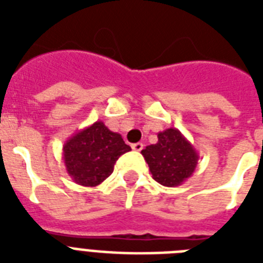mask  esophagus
I'll return each mask as SVG.
<instances>
[{
    "label": "esophagus",
    "mask_w": 263,
    "mask_h": 263,
    "mask_svg": "<svg viewBox=\"0 0 263 263\" xmlns=\"http://www.w3.org/2000/svg\"><path fill=\"white\" fill-rule=\"evenodd\" d=\"M132 150H135V152H140L142 148H143V143H140V142H138V143H134L131 146Z\"/></svg>",
    "instance_id": "obj_1"
}]
</instances>
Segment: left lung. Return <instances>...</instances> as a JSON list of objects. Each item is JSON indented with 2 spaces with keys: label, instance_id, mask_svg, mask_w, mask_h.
I'll list each match as a JSON object with an SVG mask.
<instances>
[{
  "label": "left lung",
  "instance_id": "obj_1",
  "mask_svg": "<svg viewBox=\"0 0 263 263\" xmlns=\"http://www.w3.org/2000/svg\"><path fill=\"white\" fill-rule=\"evenodd\" d=\"M142 156L153 179L165 187L181 185L195 172L199 161L198 152L177 128L158 132V142L146 146Z\"/></svg>",
  "mask_w": 263,
  "mask_h": 263
}]
</instances>
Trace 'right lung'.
I'll use <instances>...</instances> for the list:
<instances>
[{"label": "right lung", "mask_w": 263, "mask_h": 263, "mask_svg": "<svg viewBox=\"0 0 263 263\" xmlns=\"http://www.w3.org/2000/svg\"><path fill=\"white\" fill-rule=\"evenodd\" d=\"M129 150L120 134L111 132L102 121H95L64 143L63 158L76 184L95 187L111 175L116 161Z\"/></svg>", "instance_id": "1"}]
</instances>
